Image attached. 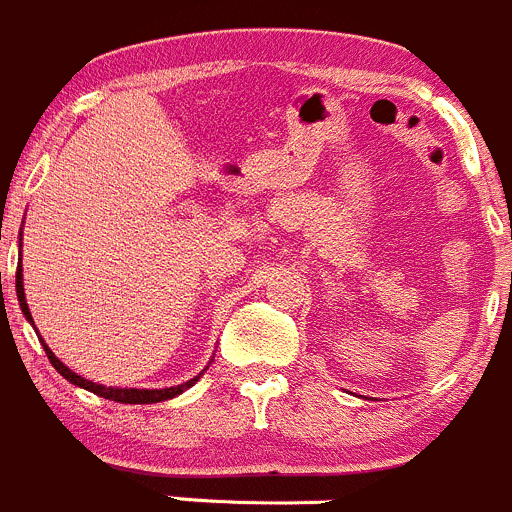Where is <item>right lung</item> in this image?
<instances>
[{
    "mask_svg": "<svg viewBox=\"0 0 512 512\" xmlns=\"http://www.w3.org/2000/svg\"><path fill=\"white\" fill-rule=\"evenodd\" d=\"M22 281H24V278H22V266H19V271H17V298H19V306H22V313H24V316H27V321L34 323L32 321V313H29V306H27V296H24V283ZM39 341H42V338H39ZM42 346H44V351H47V358H49V361H52V366L57 368V371L62 373V376L67 378L69 383H74V386L84 388V391H91V393H96V396L109 398V401H116V403H161V401H169V398H176V396H179V393H184L186 388L194 386V383L201 378V373H204V371H201L199 376L191 378V381L181 383V386H171V388H111V386L106 388V386H99V383L86 381V378L77 376V373H74V371H69V368L64 366V363L59 361L57 356H54L52 348H49L47 343L42 341Z\"/></svg>",
    "mask_w": 512,
    "mask_h": 512,
    "instance_id": "add662e5",
    "label": "right lung"
}]
</instances>
